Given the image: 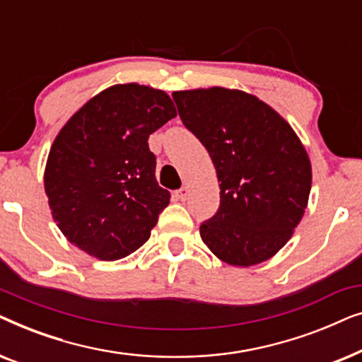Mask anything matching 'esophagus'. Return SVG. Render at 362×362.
<instances>
[{
    "instance_id": "obj_1",
    "label": "esophagus",
    "mask_w": 362,
    "mask_h": 362,
    "mask_svg": "<svg viewBox=\"0 0 362 362\" xmlns=\"http://www.w3.org/2000/svg\"><path fill=\"white\" fill-rule=\"evenodd\" d=\"M175 196H176V199H180V201H186V199H187V196H189V189H187L186 186H182L181 189H177V191L175 192Z\"/></svg>"
}]
</instances>
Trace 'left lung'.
I'll use <instances>...</instances> for the list:
<instances>
[{"label": "left lung", "instance_id": "1", "mask_svg": "<svg viewBox=\"0 0 362 362\" xmlns=\"http://www.w3.org/2000/svg\"><path fill=\"white\" fill-rule=\"evenodd\" d=\"M180 117L214 163L221 206L201 239L234 267L269 260L291 239L308 206L311 161L290 123L237 88L173 93Z\"/></svg>", "mask_w": 362, "mask_h": 362}]
</instances>
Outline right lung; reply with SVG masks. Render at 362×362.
<instances>
[{
	"label": "right lung",
	"instance_id": "add662e5",
	"mask_svg": "<svg viewBox=\"0 0 362 362\" xmlns=\"http://www.w3.org/2000/svg\"><path fill=\"white\" fill-rule=\"evenodd\" d=\"M170 95L117 83L69 118L44 170L52 219L67 240L98 260H118L150 239L170 191L156 181L148 138L176 117Z\"/></svg>",
	"mask_w": 362,
	"mask_h": 362
}]
</instances>
